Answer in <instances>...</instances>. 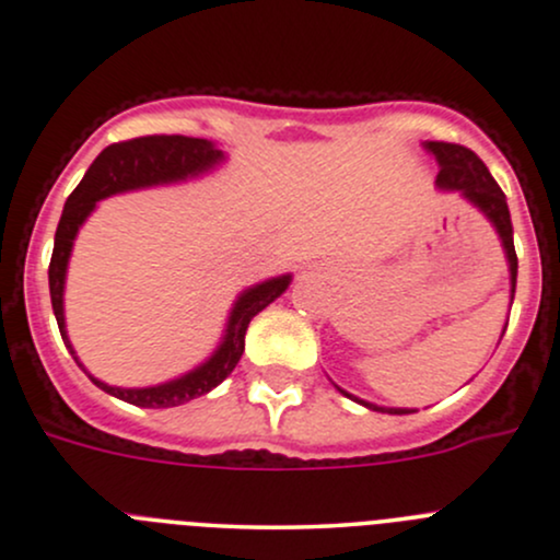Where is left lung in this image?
<instances>
[{
  "mask_svg": "<svg viewBox=\"0 0 560 560\" xmlns=\"http://www.w3.org/2000/svg\"><path fill=\"white\" fill-rule=\"evenodd\" d=\"M423 148L439 161V174H436L439 190L460 192L470 206H476V209L492 222L494 232L500 235L502 250H505V259H508V272H511V304H513V296H516L518 259H516V248H513V224H511V211H508L505 192L500 190V185L494 182L492 174H489V168L483 166V161L474 153V150L463 148V144H452V142H425ZM336 388L343 394V397L360 401V405L368 407V410L388 412V416H407V412H412L407 410V407H378L373 405V401H364L360 397H354V394L343 392L341 386Z\"/></svg>",
  "mask_w": 560,
  "mask_h": 560,
  "instance_id": "obj_1",
  "label": "left lung"
}]
</instances>
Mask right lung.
<instances>
[{
  "label": "right lung",
  "instance_id": "obj_1",
  "mask_svg": "<svg viewBox=\"0 0 560 560\" xmlns=\"http://www.w3.org/2000/svg\"><path fill=\"white\" fill-rule=\"evenodd\" d=\"M224 161V153L209 140H198V137H182V135H153V137H137L129 142L108 144L103 153L94 159L86 168L84 179L79 182L77 190L71 192L62 209L58 232H55V248L52 261H49V296H52V312L58 319V328L62 341L73 360L79 362L77 351L68 341L66 330V312H62V293H66V272L68 259H71L73 241H77L79 228L86 222V217L94 211L97 200L118 196V192L142 190V187H159L174 185V182L196 179L200 174H209ZM291 285V275H280V278H269L256 285L246 288L232 304L228 328H224L222 341L213 349V354L190 373L179 375L159 386L144 388H121L108 386V383L97 381L94 375L86 373L84 364L79 368L90 375L94 386L103 388L110 397L129 401L135 407H179L185 401L203 397L211 388H217L241 362L243 349H246V330L248 323L261 310H267L275 299L285 293Z\"/></svg>",
  "mask_w": 560,
  "mask_h": 560
}]
</instances>
